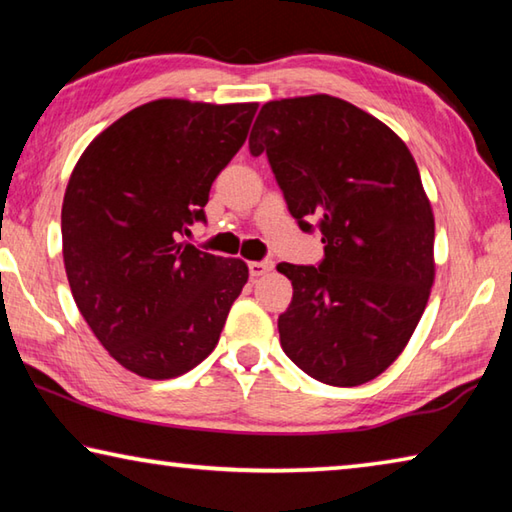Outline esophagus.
<instances>
[{"mask_svg": "<svg viewBox=\"0 0 512 512\" xmlns=\"http://www.w3.org/2000/svg\"><path fill=\"white\" fill-rule=\"evenodd\" d=\"M273 262L271 259H262V262H250L248 264V271L253 277H259V275H266L268 271H273Z\"/></svg>", "mask_w": 512, "mask_h": 512, "instance_id": "esophagus-1", "label": "esophagus"}]
</instances>
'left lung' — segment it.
<instances>
[{
    "label": "left lung",
    "instance_id": "1",
    "mask_svg": "<svg viewBox=\"0 0 512 512\" xmlns=\"http://www.w3.org/2000/svg\"><path fill=\"white\" fill-rule=\"evenodd\" d=\"M248 144L325 244L318 268L277 264L293 284L277 318L282 350L323 384H366L406 348L436 277L418 164L384 121L329 94L264 103Z\"/></svg>",
    "mask_w": 512,
    "mask_h": 512
}]
</instances>
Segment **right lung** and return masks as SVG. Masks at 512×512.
Segmentation results:
<instances>
[{
    "label": "right lung",
    "instance_id": "add662e5",
    "mask_svg": "<svg viewBox=\"0 0 512 512\" xmlns=\"http://www.w3.org/2000/svg\"><path fill=\"white\" fill-rule=\"evenodd\" d=\"M257 103L155 99L88 144L60 228L69 289L119 366L146 379L196 368L248 282L244 259L180 241L205 221L221 169L244 146Z\"/></svg>",
    "mask_w": 512,
    "mask_h": 512
}]
</instances>
